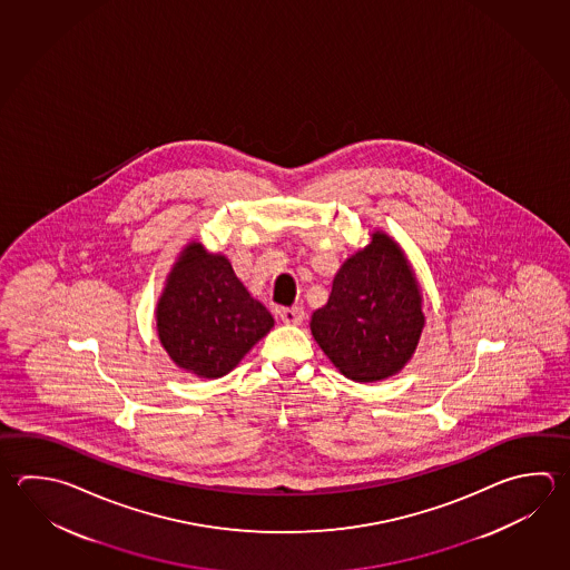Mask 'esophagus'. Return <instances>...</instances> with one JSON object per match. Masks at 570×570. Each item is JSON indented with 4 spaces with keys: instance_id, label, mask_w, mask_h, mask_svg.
Listing matches in <instances>:
<instances>
[{
    "instance_id": "1",
    "label": "esophagus",
    "mask_w": 570,
    "mask_h": 570,
    "mask_svg": "<svg viewBox=\"0 0 570 570\" xmlns=\"http://www.w3.org/2000/svg\"><path fill=\"white\" fill-rule=\"evenodd\" d=\"M279 321L284 324H301L306 316V312L302 311L301 306H292V308H282L278 312Z\"/></svg>"
}]
</instances>
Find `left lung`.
I'll return each instance as SVG.
<instances>
[{"label":"left lung","mask_w":570,"mask_h":570,"mask_svg":"<svg viewBox=\"0 0 570 570\" xmlns=\"http://www.w3.org/2000/svg\"><path fill=\"white\" fill-rule=\"evenodd\" d=\"M425 316L420 282L407 256L383 232L344 262L311 331L346 379L375 383L397 375L420 343Z\"/></svg>","instance_id":"1"}]
</instances>
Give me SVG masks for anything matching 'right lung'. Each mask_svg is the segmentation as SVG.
I'll list each match as a JSON object with an SVG mask.
<instances>
[{
	"label": "right lung",
	"mask_w": 570,
	"mask_h": 570,
	"mask_svg": "<svg viewBox=\"0 0 570 570\" xmlns=\"http://www.w3.org/2000/svg\"><path fill=\"white\" fill-rule=\"evenodd\" d=\"M155 316L173 363L204 379L227 375L274 326L229 259L209 254L199 242L185 246L175 262Z\"/></svg>",
	"instance_id": "right-lung-1"
}]
</instances>
